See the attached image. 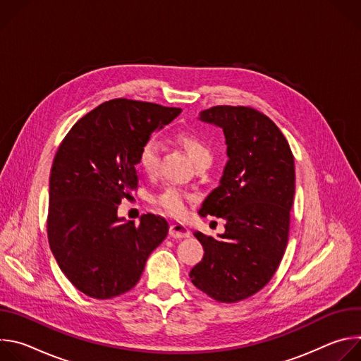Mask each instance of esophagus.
Listing matches in <instances>:
<instances>
[{"instance_id":"1","label":"esophagus","mask_w":361,"mask_h":361,"mask_svg":"<svg viewBox=\"0 0 361 361\" xmlns=\"http://www.w3.org/2000/svg\"><path fill=\"white\" fill-rule=\"evenodd\" d=\"M191 231L181 223H174L170 226V237L173 238H184V237H190Z\"/></svg>"}]
</instances>
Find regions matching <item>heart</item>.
<instances>
[{
	"mask_svg": "<svg viewBox=\"0 0 361 361\" xmlns=\"http://www.w3.org/2000/svg\"><path fill=\"white\" fill-rule=\"evenodd\" d=\"M178 140L187 149L190 159L192 163L201 164V163H212L213 161V151L201 137L191 134V133H183L178 135ZM160 152H161V144L157 138H148L140 148L138 154V163L141 169L145 173H156L160 163ZM156 202L160 207L167 212L170 216L180 217L185 213L187 209V195L184 191L176 187L166 188L160 195H157Z\"/></svg>",
	"mask_w": 361,
	"mask_h": 361,
	"instance_id": "heart-1",
	"label": "heart"
}]
</instances>
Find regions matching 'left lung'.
Listing matches in <instances>:
<instances>
[{
  "label": "left lung",
  "mask_w": 361,
  "mask_h": 361,
  "mask_svg": "<svg viewBox=\"0 0 361 361\" xmlns=\"http://www.w3.org/2000/svg\"><path fill=\"white\" fill-rule=\"evenodd\" d=\"M200 121L220 127L228 161L198 214L226 220L219 238L194 231L204 247L192 284L212 298L235 302L260 291L283 259L295 191L294 157L279 127L250 107L217 106Z\"/></svg>",
  "instance_id": "left-lung-1"
}]
</instances>
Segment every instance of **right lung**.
Listing matches in <instances>:
<instances>
[{"label": "right lung", "instance_id": "add662e5", "mask_svg": "<svg viewBox=\"0 0 361 361\" xmlns=\"http://www.w3.org/2000/svg\"><path fill=\"white\" fill-rule=\"evenodd\" d=\"M181 113L152 102L117 98L78 120L51 169L48 241L66 277L85 295L107 300L130 291L148 255L167 237V221L118 217L137 188L138 154L154 131Z\"/></svg>", "mask_w": 361, "mask_h": 361}]
</instances>
